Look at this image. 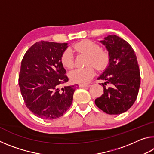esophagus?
Instances as JSON below:
<instances>
[{"label":"esophagus","mask_w":154,"mask_h":154,"mask_svg":"<svg viewBox=\"0 0 154 154\" xmlns=\"http://www.w3.org/2000/svg\"><path fill=\"white\" fill-rule=\"evenodd\" d=\"M79 88H89L90 87V84H79Z\"/></svg>","instance_id":"esophagus-1"}]
</instances>
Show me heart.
Masks as SVG:
<instances>
[{"instance_id":"b5f03b06","label":"heart","mask_w":154,"mask_h":154,"mask_svg":"<svg viewBox=\"0 0 154 154\" xmlns=\"http://www.w3.org/2000/svg\"><path fill=\"white\" fill-rule=\"evenodd\" d=\"M75 51L85 54L89 56L85 68H77L69 72V77L72 82L85 84L88 83L94 76V66L98 70L105 68L109 61V56L106 52L101 50L100 45L90 40H83L75 44L72 47ZM61 62L66 69H71L74 66V57L70 49L65 50L61 57Z\"/></svg>"}]
</instances>
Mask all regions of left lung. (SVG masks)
I'll return each instance as SVG.
<instances>
[{"label": "left lung", "mask_w": 154, "mask_h": 154, "mask_svg": "<svg viewBox=\"0 0 154 154\" xmlns=\"http://www.w3.org/2000/svg\"><path fill=\"white\" fill-rule=\"evenodd\" d=\"M100 42L109 51V62L98 78L105 82L102 83L104 94L95 104L107 114H121L131 107L139 93L140 76L136 54L127 41L116 35H109ZM106 83L112 86L106 88Z\"/></svg>", "instance_id": "obj_1"}]
</instances>
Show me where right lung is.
<instances>
[{"label": "right lung", "mask_w": 154, "mask_h": 154, "mask_svg": "<svg viewBox=\"0 0 154 154\" xmlns=\"http://www.w3.org/2000/svg\"><path fill=\"white\" fill-rule=\"evenodd\" d=\"M67 45L41 41L23 57L19 75L21 94L26 107L40 118H60L72 103L76 85L60 88L69 81L61 62Z\"/></svg>", "instance_id": "obj_1"}]
</instances>
